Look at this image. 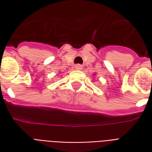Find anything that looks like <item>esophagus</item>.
Listing matches in <instances>:
<instances>
[{
    "label": "esophagus",
    "mask_w": 152,
    "mask_h": 152,
    "mask_svg": "<svg viewBox=\"0 0 152 152\" xmlns=\"http://www.w3.org/2000/svg\"><path fill=\"white\" fill-rule=\"evenodd\" d=\"M75 68L77 70H81L82 69V66L80 64H76V66H75Z\"/></svg>",
    "instance_id": "1"
}]
</instances>
